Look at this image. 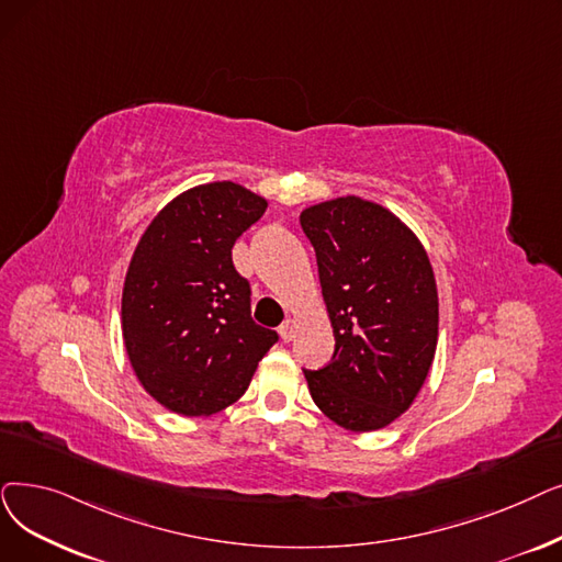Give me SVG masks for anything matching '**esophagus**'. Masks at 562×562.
<instances>
[{
	"instance_id": "esophagus-1",
	"label": "esophagus",
	"mask_w": 562,
	"mask_h": 562,
	"mask_svg": "<svg viewBox=\"0 0 562 562\" xmlns=\"http://www.w3.org/2000/svg\"><path fill=\"white\" fill-rule=\"evenodd\" d=\"M278 330H280V337L284 341H291V339H294V335H296V322L294 319H286Z\"/></svg>"
}]
</instances>
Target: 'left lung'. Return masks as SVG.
<instances>
[{
	"mask_svg": "<svg viewBox=\"0 0 562 562\" xmlns=\"http://www.w3.org/2000/svg\"><path fill=\"white\" fill-rule=\"evenodd\" d=\"M335 335L333 360L303 370L310 395L351 431L400 418L423 387L438 339L429 257L387 209L337 198L301 213Z\"/></svg>",
	"mask_w": 562,
	"mask_h": 562,
	"instance_id": "obj_1",
	"label": "left lung"
}]
</instances>
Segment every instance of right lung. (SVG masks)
<instances>
[{
  "label": "right lung",
  "instance_id": "add662e5",
  "mask_svg": "<svg viewBox=\"0 0 562 562\" xmlns=\"http://www.w3.org/2000/svg\"><path fill=\"white\" fill-rule=\"evenodd\" d=\"M266 200L232 181L198 186L146 227L131 259L121 324L146 393L181 416H211L246 393L278 333L252 322L250 282L232 261Z\"/></svg>",
  "mask_w": 562,
  "mask_h": 562
}]
</instances>
